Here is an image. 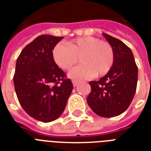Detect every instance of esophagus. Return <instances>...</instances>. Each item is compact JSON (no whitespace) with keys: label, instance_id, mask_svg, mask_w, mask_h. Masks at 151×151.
Listing matches in <instances>:
<instances>
[{"label":"esophagus","instance_id":"obj_1","mask_svg":"<svg viewBox=\"0 0 151 151\" xmlns=\"http://www.w3.org/2000/svg\"><path fill=\"white\" fill-rule=\"evenodd\" d=\"M72 82H73V85L74 86V87H75V86H77L78 84V81H75V80H73V81H72Z\"/></svg>","mask_w":151,"mask_h":151}]
</instances>
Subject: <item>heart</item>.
<instances>
[{"label": "heart", "mask_w": 151, "mask_h": 151, "mask_svg": "<svg viewBox=\"0 0 151 151\" xmlns=\"http://www.w3.org/2000/svg\"><path fill=\"white\" fill-rule=\"evenodd\" d=\"M55 63L63 70H70L78 61L79 66L70 70L69 76L73 79H87L105 75L114 60L112 46L106 41L95 37L76 38L66 44H57L52 51Z\"/></svg>", "instance_id": "heart-1"}]
</instances>
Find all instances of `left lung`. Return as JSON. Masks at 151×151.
<instances>
[{
	"label": "left lung",
	"mask_w": 151,
	"mask_h": 151,
	"mask_svg": "<svg viewBox=\"0 0 151 151\" xmlns=\"http://www.w3.org/2000/svg\"><path fill=\"white\" fill-rule=\"evenodd\" d=\"M112 46L114 60L112 67L99 81H90L87 102L97 115L113 117L129 108L136 91L138 67L132 50L118 39L103 34Z\"/></svg>",
	"instance_id": "1"
}]
</instances>
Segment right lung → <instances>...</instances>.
Masks as SVG:
<instances>
[{
  "mask_svg": "<svg viewBox=\"0 0 151 151\" xmlns=\"http://www.w3.org/2000/svg\"><path fill=\"white\" fill-rule=\"evenodd\" d=\"M63 37L44 34L27 45L16 61L13 80L23 110L34 119L60 117L73 90L70 79L55 63L52 51Z\"/></svg>",
  "mask_w": 151,
  "mask_h": 151,
  "instance_id": "right-lung-1",
  "label": "right lung"
}]
</instances>
